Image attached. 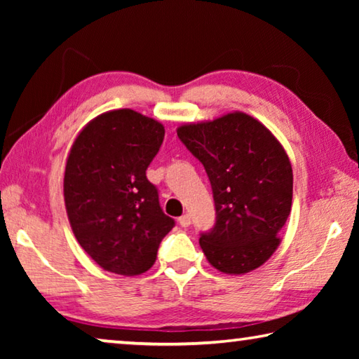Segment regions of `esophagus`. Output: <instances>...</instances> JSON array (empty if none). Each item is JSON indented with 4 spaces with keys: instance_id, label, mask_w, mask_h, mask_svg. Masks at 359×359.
<instances>
[{
    "instance_id": "34e87169",
    "label": "esophagus",
    "mask_w": 359,
    "mask_h": 359,
    "mask_svg": "<svg viewBox=\"0 0 359 359\" xmlns=\"http://www.w3.org/2000/svg\"><path fill=\"white\" fill-rule=\"evenodd\" d=\"M190 223H191V217L188 215V214H184V215H182V217L179 218V224H180V226L187 228V226H190Z\"/></svg>"
}]
</instances>
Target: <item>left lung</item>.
I'll return each instance as SVG.
<instances>
[{
    "mask_svg": "<svg viewBox=\"0 0 359 359\" xmlns=\"http://www.w3.org/2000/svg\"><path fill=\"white\" fill-rule=\"evenodd\" d=\"M185 147L203 163L214 193L217 220L199 245L217 271L247 274L280 244L293 199V169L283 145L245 112L177 128Z\"/></svg>",
    "mask_w": 359,
    "mask_h": 359,
    "instance_id": "obj_1",
    "label": "left lung"
}]
</instances>
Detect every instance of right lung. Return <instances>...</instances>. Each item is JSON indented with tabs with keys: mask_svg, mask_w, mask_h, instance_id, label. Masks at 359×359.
Masks as SVG:
<instances>
[{
	"mask_svg": "<svg viewBox=\"0 0 359 359\" xmlns=\"http://www.w3.org/2000/svg\"><path fill=\"white\" fill-rule=\"evenodd\" d=\"M163 139L160 121L115 109L90 120L66 158L63 193L72 233L104 271H149L174 228L145 175Z\"/></svg>",
	"mask_w": 359,
	"mask_h": 359,
	"instance_id": "add662e5",
	"label": "right lung"
}]
</instances>
